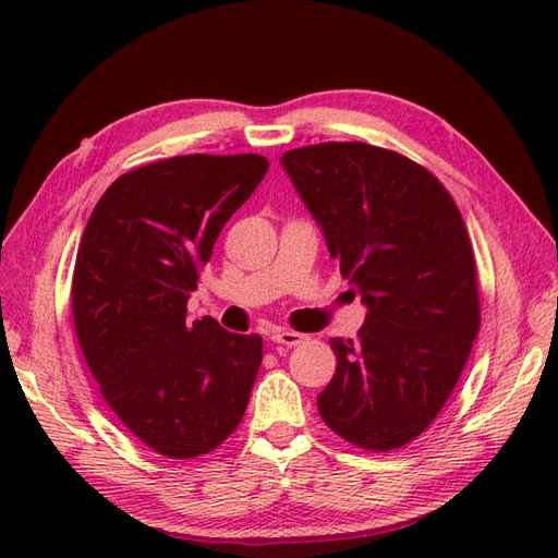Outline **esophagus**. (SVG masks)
<instances>
[{
	"label": "esophagus",
	"instance_id": "1",
	"mask_svg": "<svg viewBox=\"0 0 558 558\" xmlns=\"http://www.w3.org/2000/svg\"><path fill=\"white\" fill-rule=\"evenodd\" d=\"M270 340L276 342V345H286V348H294V345H302L306 340V336L302 333H294V330H286V328H278L270 333Z\"/></svg>",
	"mask_w": 558,
	"mask_h": 558
}]
</instances>
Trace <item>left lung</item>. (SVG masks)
<instances>
[{
  "label": "left lung",
  "mask_w": 558,
  "mask_h": 558,
  "mask_svg": "<svg viewBox=\"0 0 558 558\" xmlns=\"http://www.w3.org/2000/svg\"><path fill=\"white\" fill-rule=\"evenodd\" d=\"M280 165L366 306L357 340L330 338L338 366L318 412L360 448L405 446L441 412L480 330L465 222L444 184L393 150L316 144Z\"/></svg>",
  "instance_id": "8db88e82"
}]
</instances>
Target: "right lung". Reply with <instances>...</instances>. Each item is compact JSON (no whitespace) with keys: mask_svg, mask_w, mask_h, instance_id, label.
Returning <instances> with one entry per match:
<instances>
[{"mask_svg":"<svg viewBox=\"0 0 558 558\" xmlns=\"http://www.w3.org/2000/svg\"><path fill=\"white\" fill-rule=\"evenodd\" d=\"M268 160L180 156L114 180L83 230L71 310L83 357L134 436L168 458L210 453L242 422L264 342L186 322L198 268Z\"/></svg>","mask_w":558,"mask_h":558,"instance_id":"right-lung-1","label":"right lung"}]
</instances>
